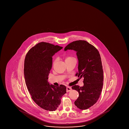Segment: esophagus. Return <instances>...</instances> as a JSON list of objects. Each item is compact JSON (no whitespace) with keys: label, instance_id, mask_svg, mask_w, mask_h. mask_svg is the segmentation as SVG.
I'll return each mask as SVG.
<instances>
[{"label":"esophagus","instance_id":"1","mask_svg":"<svg viewBox=\"0 0 129 129\" xmlns=\"http://www.w3.org/2000/svg\"><path fill=\"white\" fill-rule=\"evenodd\" d=\"M72 90V89L70 87H67V92H70Z\"/></svg>","mask_w":129,"mask_h":129}]
</instances>
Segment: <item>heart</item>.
<instances>
[{
  "mask_svg": "<svg viewBox=\"0 0 129 129\" xmlns=\"http://www.w3.org/2000/svg\"><path fill=\"white\" fill-rule=\"evenodd\" d=\"M73 57H67L66 58V60H68V59H72V58H73ZM55 61H56V60H55L54 62H53V63H54L55 62Z\"/></svg>",
  "mask_w": 129,
  "mask_h": 129,
  "instance_id": "b5f03b06",
  "label": "heart"
}]
</instances>
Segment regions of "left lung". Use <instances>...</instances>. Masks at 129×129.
Returning a JSON list of instances; mask_svg holds the SVG:
<instances>
[{
	"instance_id": "8db88e82",
	"label": "left lung",
	"mask_w": 129,
	"mask_h": 129,
	"mask_svg": "<svg viewBox=\"0 0 129 129\" xmlns=\"http://www.w3.org/2000/svg\"><path fill=\"white\" fill-rule=\"evenodd\" d=\"M68 49L76 51L78 60L76 76L84 78L83 86H72L79 93L74 104L81 110L87 109L97 102L103 88L104 72L100 55L95 47L85 40L71 43L64 50Z\"/></svg>"
}]
</instances>
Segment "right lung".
I'll list each match as a JSON object with an SVG mask.
<instances>
[{
	"label": "right lung",
	"instance_id": "add662e5",
	"mask_svg": "<svg viewBox=\"0 0 129 129\" xmlns=\"http://www.w3.org/2000/svg\"><path fill=\"white\" fill-rule=\"evenodd\" d=\"M62 49L49 43H39L28 52L24 61V78L32 99L40 108L49 111L57 109L66 93L65 85L55 86L48 82L52 57Z\"/></svg>",
	"mask_w": 129,
	"mask_h": 129
}]
</instances>
